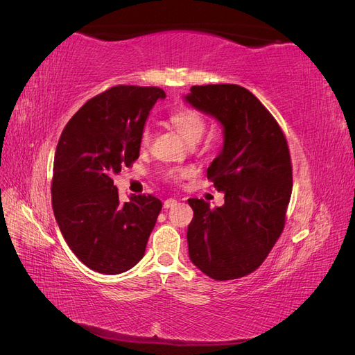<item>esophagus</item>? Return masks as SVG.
<instances>
[{
	"label": "esophagus",
	"instance_id": "esophagus-1",
	"mask_svg": "<svg viewBox=\"0 0 355 355\" xmlns=\"http://www.w3.org/2000/svg\"><path fill=\"white\" fill-rule=\"evenodd\" d=\"M176 204H178V200H175V198H168V200H166V201H164L163 206H164V209H171V207H175Z\"/></svg>",
	"mask_w": 355,
	"mask_h": 355
}]
</instances>
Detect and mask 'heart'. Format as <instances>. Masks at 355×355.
Instances as JSON below:
<instances>
[{"instance_id": "obj_1", "label": "heart", "mask_w": 355, "mask_h": 355, "mask_svg": "<svg viewBox=\"0 0 355 355\" xmlns=\"http://www.w3.org/2000/svg\"><path fill=\"white\" fill-rule=\"evenodd\" d=\"M168 120L171 125L176 128V132L184 137L188 144L198 142L207 128L206 118H204L194 108H189V106H184V108L173 111ZM149 139H151V135H149L148 128H145L141 136V148L145 149L149 145ZM187 176H189L188 168L176 167V168H168L164 171V178L170 182H178Z\"/></svg>"}]
</instances>
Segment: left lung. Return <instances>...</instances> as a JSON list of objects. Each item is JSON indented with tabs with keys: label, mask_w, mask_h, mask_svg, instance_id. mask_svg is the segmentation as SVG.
<instances>
[{
	"label": "left lung",
	"mask_w": 355,
	"mask_h": 355,
	"mask_svg": "<svg viewBox=\"0 0 355 355\" xmlns=\"http://www.w3.org/2000/svg\"><path fill=\"white\" fill-rule=\"evenodd\" d=\"M185 101L216 118L223 148L207 179L225 192L222 207L189 198V259L213 280H235L257 270L280 237L292 196L286 136L253 93L237 84L192 85Z\"/></svg>",
	"instance_id": "8db88e82"
}]
</instances>
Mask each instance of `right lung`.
I'll use <instances>...</instances> for the list:
<instances>
[{"mask_svg":"<svg viewBox=\"0 0 355 355\" xmlns=\"http://www.w3.org/2000/svg\"><path fill=\"white\" fill-rule=\"evenodd\" d=\"M159 87L115 85L89 102L60 135L53 164L51 204L63 239L90 270L115 275L142 259L163 204L154 196L120 202L114 175L139 158Z\"/></svg>","mask_w":355,"mask_h":355,"instance_id":"right-lung-1","label":"right lung"}]
</instances>
